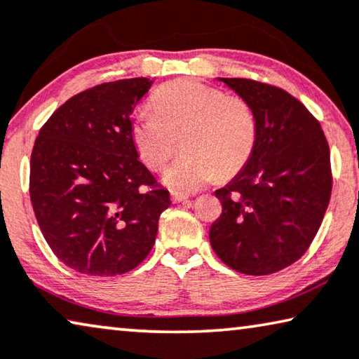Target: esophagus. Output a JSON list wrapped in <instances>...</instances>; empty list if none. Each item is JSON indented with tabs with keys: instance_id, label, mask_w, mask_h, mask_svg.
Returning a JSON list of instances; mask_svg holds the SVG:
<instances>
[{
	"instance_id": "1",
	"label": "esophagus",
	"mask_w": 359,
	"mask_h": 359,
	"mask_svg": "<svg viewBox=\"0 0 359 359\" xmlns=\"http://www.w3.org/2000/svg\"><path fill=\"white\" fill-rule=\"evenodd\" d=\"M188 199V194H180V192H171V202L173 204H178V202H183Z\"/></svg>"
}]
</instances>
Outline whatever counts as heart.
Wrapping results in <instances>:
<instances>
[{
    "mask_svg": "<svg viewBox=\"0 0 359 359\" xmlns=\"http://www.w3.org/2000/svg\"><path fill=\"white\" fill-rule=\"evenodd\" d=\"M152 108L134 116L129 133L139 158L152 171L165 167L181 139L183 155L162 178L170 189L192 192L217 175L230 178L251 157L257 124L243 98L225 97L197 81H176L154 93Z\"/></svg>",
    "mask_w": 359,
    "mask_h": 359,
    "instance_id": "b5f03b06",
    "label": "heart"
}]
</instances>
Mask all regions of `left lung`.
<instances>
[{
  "instance_id": "left-lung-1",
  "label": "left lung",
  "mask_w": 359,
  "mask_h": 359,
  "mask_svg": "<svg viewBox=\"0 0 359 359\" xmlns=\"http://www.w3.org/2000/svg\"><path fill=\"white\" fill-rule=\"evenodd\" d=\"M251 107L257 137L248 163L215 191L222 215L209 240L236 272H278L308 251L332 191L330 154L320 124L278 87L217 77Z\"/></svg>"
}]
</instances>
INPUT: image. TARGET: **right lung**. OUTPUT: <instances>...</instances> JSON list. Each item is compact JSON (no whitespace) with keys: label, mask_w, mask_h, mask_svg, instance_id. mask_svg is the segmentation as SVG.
Returning a JSON list of instances; mask_svg holds the SVG:
<instances>
[{"label":"right lung","mask_w":359,"mask_h":359,"mask_svg":"<svg viewBox=\"0 0 359 359\" xmlns=\"http://www.w3.org/2000/svg\"><path fill=\"white\" fill-rule=\"evenodd\" d=\"M154 81L92 87L40 129L30 158V201L55 256L84 275L126 273L154 248L171 201L131 141V115Z\"/></svg>","instance_id":"1"}]
</instances>
